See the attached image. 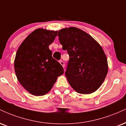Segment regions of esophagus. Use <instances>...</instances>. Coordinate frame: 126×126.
<instances>
[{"instance_id": "34e87169", "label": "esophagus", "mask_w": 126, "mask_h": 126, "mask_svg": "<svg viewBox=\"0 0 126 126\" xmlns=\"http://www.w3.org/2000/svg\"><path fill=\"white\" fill-rule=\"evenodd\" d=\"M59 62H60V64H61L62 66H63V67L64 68V62H63V61H62V60H60V61Z\"/></svg>"}]
</instances>
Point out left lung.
I'll return each instance as SVG.
<instances>
[{
    "mask_svg": "<svg viewBox=\"0 0 126 126\" xmlns=\"http://www.w3.org/2000/svg\"><path fill=\"white\" fill-rule=\"evenodd\" d=\"M59 42L69 61L65 72L68 82L79 93L89 94L100 87L108 72L107 59L99 43L75 27L60 30Z\"/></svg>",
    "mask_w": 126,
    "mask_h": 126,
    "instance_id": "left-lung-1",
    "label": "left lung"
}]
</instances>
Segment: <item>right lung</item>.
<instances>
[{
	"instance_id": "obj_1",
	"label": "right lung",
	"mask_w": 126,
	"mask_h": 126,
	"mask_svg": "<svg viewBox=\"0 0 126 126\" xmlns=\"http://www.w3.org/2000/svg\"><path fill=\"white\" fill-rule=\"evenodd\" d=\"M57 34V31L37 29L27 36L16 52L14 66L18 81L34 96L47 93L64 73L48 48Z\"/></svg>"
}]
</instances>
